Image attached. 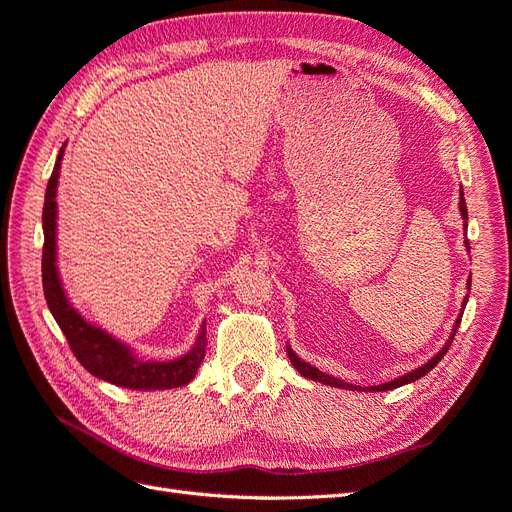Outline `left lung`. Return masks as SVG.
Here are the masks:
<instances>
[{"mask_svg":"<svg viewBox=\"0 0 512 512\" xmlns=\"http://www.w3.org/2000/svg\"><path fill=\"white\" fill-rule=\"evenodd\" d=\"M459 211H461V218L466 220V228H468V207H466V198H463V192H461V196H459ZM466 247L470 250V243H468V239H466ZM470 284H472V275H470V282H468V288H470ZM468 303V297L463 299V305ZM463 309L466 307H461V314H459V318H457V322H455V327H453V333H451V337H448V342L444 344V348L433 356V359H429L423 367H418V369H414V371H408L406 376H399V378H395V380H391V382H384V384H380V386H369V391L371 393H376V391H391V389H397V386H404V384H408V382H414V380H418V378H423L425 374H429V371L436 367L442 359H444V354L448 352V348H451V344H453V337H455V333H457V327H459V322H461V316H463ZM288 350V359H290V363L294 365V369L299 371L301 376H305V378H309V380H316V382H322V384H329V386H339V389H348V391H363L361 386H354V384H348V382H344V380H339V378H335V376H329V374H322V371L318 369V367H314V365H309V363H305V361H301L297 354L292 352V348L288 346L286 348Z\"/></svg>","mask_w":512,"mask_h":512,"instance_id":"obj_1","label":"left lung"}]
</instances>
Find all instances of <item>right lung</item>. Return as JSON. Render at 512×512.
Returning <instances> with one entry per match:
<instances>
[{
  "instance_id": "obj_1",
  "label": "right lung",
  "mask_w": 512,
  "mask_h": 512,
  "mask_svg": "<svg viewBox=\"0 0 512 512\" xmlns=\"http://www.w3.org/2000/svg\"><path fill=\"white\" fill-rule=\"evenodd\" d=\"M64 147L59 149V156L53 168V175L46 185L44 209H42V230H44V247H42V288L44 299L49 305L59 329L64 331L68 344L79 363L89 371L91 376L106 380L111 384L123 386L134 391H160V389H177L188 384L205 359V324L198 333L194 348L179 356L175 361H143L132 352L130 346L121 344L119 339L108 335L96 324L87 322L66 297V290L61 286L57 271V179Z\"/></svg>"
}]
</instances>
